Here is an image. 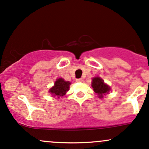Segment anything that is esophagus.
<instances>
[{
    "instance_id": "34e87169",
    "label": "esophagus",
    "mask_w": 149,
    "mask_h": 149,
    "mask_svg": "<svg viewBox=\"0 0 149 149\" xmlns=\"http://www.w3.org/2000/svg\"><path fill=\"white\" fill-rule=\"evenodd\" d=\"M76 81H77V82H81V81H82V79H81V78H80V79H77Z\"/></svg>"
}]
</instances>
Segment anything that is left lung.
<instances>
[{
	"mask_svg": "<svg viewBox=\"0 0 149 149\" xmlns=\"http://www.w3.org/2000/svg\"><path fill=\"white\" fill-rule=\"evenodd\" d=\"M92 87L93 88L94 92L100 99L103 98L104 95L108 94L111 89L109 86L105 84L103 79L99 77H96L92 79Z\"/></svg>",
	"mask_w": 149,
	"mask_h": 149,
	"instance_id": "obj_1",
	"label": "left lung"
}]
</instances>
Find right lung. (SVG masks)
I'll return each mask as SVG.
<instances>
[{"label": "right lung", "instance_id": "add662e5", "mask_svg": "<svg viewBox=\"0 0 149 149\" xmlns=\"http://www.w3.org/2000/svg\"><path fill=\"white\" fill-rule=\"evenodd\" d=\"M70 84V81H65V79L62 78H59L55 81L53 87L49 89V92L52 94L53 97H56L59 99L65 95L69 90Z\"/></svg>", "mask_w": 149, "mask_h": 149}]
</instances>
